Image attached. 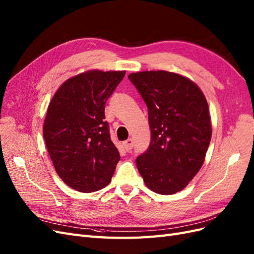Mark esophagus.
I'll return each mask as SVG.
<instances>
[{"label":"esophagus","mask_w":254,"mask_h":254,"mask_svg":"<svg viewBox=\"0 0 254 254\" xmlns=\"http://www.w3.org/2000/svg\"><path fill=\"white\" fill-rule=\"evenodd\" d=\"M123 147H124V149L126 151H130L132 149L133 147V141L131 139H128L127 141H125L124 143H123Z\"/></svg>","instance_id":"esophagus-1"}]
</instances>
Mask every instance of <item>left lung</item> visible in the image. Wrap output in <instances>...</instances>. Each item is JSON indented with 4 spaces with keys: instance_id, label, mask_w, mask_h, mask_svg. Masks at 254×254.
I'll use <instances>...</instances> for the list:
<instances>
[{
    "instance_id": "8db88e82",
    "label": "left lung",
    "mask_w": 254,
    "mask_h": 254,
    "mask_svg": "<svg viewBox=\"0 0 254 254\" xmlns=\"http://www.w3.org/2000/svg\"><path fill=\"white\" fill-rule=\"evenodd\" d=\"M148 109L150 144L135 163L149 190L172 195L200 170L212 126L206 99L195 82L167 71L128 76Z\"/></svg>"
}]
</instances>
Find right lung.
Wrapping results in <instances>:
<instances>
[{"label":"right lung","instance_id":"obj_1","mask_svg":"<svg viewBox=\"0 0 254 254\" xmlns=\"http://www.w3.org/2000/svg\"><path fill=\"white\" fill-rule=\"evenodd\" d=\"M125 73L76 75L61 84L49 105L44 141L56 173L76 190L92 193L108 186L121 159L105 121V105Z\"/></svg>","mask_w":254,"mask_h":254}]
</instances>
